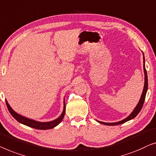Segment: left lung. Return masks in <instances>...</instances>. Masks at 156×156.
<instances>
[{
    "instance_id": "1",
    "label": "left lung",
    "mask_w": 156,
    "mask_h": 156,
    "mask_svg": "<svg viewBox=\"0 0 156 156\" xmlns=\"http://www.w3.org/2000/svg\"><path fill=\"white\" fill-rule=\"evenodd\" d=\"M144 74H145V83H144V90L143 93H142L141 99H140L139 103L136 105V107H135V109H133V111L131 112V114L129 117H127L126 119L122 120V121L118 122H115V123H105V122H100L98 121V122H100V124H105V125H108V126H115V125H118V124H122L123 123L126 122L127 121H129V120L133 119V118L136 117L137 116L138 114L140 112V111L141 110L142 107H143L144 101H145V98H146V95L147 93V90H148V76H147V72L146 70V68H145V58H144Z\"/></svg>"
}]
</instances>
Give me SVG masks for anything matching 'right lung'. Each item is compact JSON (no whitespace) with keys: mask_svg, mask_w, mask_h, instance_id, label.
I'll return each instance as SVG.
<instances>
[{"mask_svg":"<svg viewBox=\"0 0 156 156\" xmlns=\"http://www.w3.org/2000/svg\"><path fill=\"white\" fill-rule=\"evenodd\" d=\"M6 102V105H7V107L9 110L10 113L11 114V115L13 117L15 118V119L17 120V122H19L21 124H23L26 125V126L32 127V128L34 129H41V130H46V129H50L54 128V127L56 126L58 124H60L61 122L62 121V119H63V117L65 115V112H66V105H65V102H64V106H63V112L61 114V115L58 118H57L56 119L54 120V121L51 122H37L34 121L33 119H28V118H26L23 116H21L18 115V114L15 112L13 110V109L10 107V106L8 104L7 100H5Z\"/></svg>","mask_w":156,"mask_h":156,"instance_id":"obj_1","label":"right lung"}]
</instances>
